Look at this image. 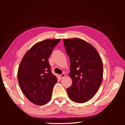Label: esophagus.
<instances>
[{
  "instance_id": "34e87169",
  "label": "esophagus",
  "mask_w": 125,
  "mask_h": 125,
  "mask_svg": "<svg viewBox=\"0 0 125 125\" xmlns=\"http://www.w3.org/2000/svg\"><path fill=\"white\" fill-rule=\"evenodd\" d=\"M65 74H64V73H62V74L60 75V77L61 79H63V78L65 77Z\"/></svg>"
}]
</instances>
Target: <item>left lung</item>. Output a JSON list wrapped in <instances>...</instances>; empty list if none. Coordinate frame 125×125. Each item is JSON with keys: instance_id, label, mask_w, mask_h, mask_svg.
<instances>
[{"instance_id": "obj_1", "label": "left lung", "mask_w": 125, "mask_h": 125, "mask_svg": "<svg viewBox=\"0 0 125 125\" xmlns=\"http://www.w3.org/2000/svg\"><path fill=\"white\" fill-rule=\"evenodd\" d=\"M70 58L69 77L72 84L67 89L72 101L84 103L90 100L98 92L103 77V61L94 47L83 40L63 39Z\"/></svg>"}]
</instances>
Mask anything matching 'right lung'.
Listing matches in <instances>:
<instances>
[{
  "mask_svg": "<svg viewBox=\"0 0 125 125\" xmlns=\"http://www.w3.org/2000/svg\"><path fill=\"white\" fill-rule=\"evenodd\" d=\"M61 39H48L35 44L23 57L18 79L21 89L31 103L43 105L51 100L57 78L51 73L48 58Z\"/></svg>",
  "mask_w": 125,
  "mask_h": 125,
  "instance_id": "obj_1",
  "label": "right lung"
}]
</instances>
